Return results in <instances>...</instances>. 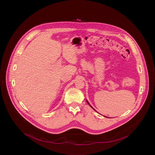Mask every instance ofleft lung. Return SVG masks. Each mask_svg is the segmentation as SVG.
Masks as SVG:
<instances>
[{"instance_id": "1", "label": "left lung", "mask_w": 155, "mask_h": 155, "mask_svg": "<svg viewBox=\"0 0 155 155\" xmlns=\"http://www.w3.org/2000/svg\"><path fill=\"white\" fill-rule=\"evenodd\" d=\"M86 102H87V104H89V105H90V106H91V107H91V105H90V103H89V102H88V101H87V100H86ZM92 108H93V107H92ZM104 117H105V116H104ZM107 118H108V117H107Z\"/></svg>"}]
</instances>
